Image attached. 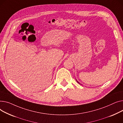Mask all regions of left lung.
Instances as JSON below:
<instances>
[{"label": "left lung", "mask_w": 123, "mask_h": 123, "mask_svg": "<svg viewBox=\"0 0 123 123\" xmlns=\"http://www.w3.org/2000/svg\"><path fill=\"white\" fill-rule=\"evenodd\" d=\"M76 81H77V82H78V83H79V84H80V83H79V82H78V81H77V80H76Z\"/></svg>", "instance_id": "8db88e82"}]
</instances>
